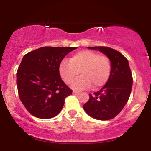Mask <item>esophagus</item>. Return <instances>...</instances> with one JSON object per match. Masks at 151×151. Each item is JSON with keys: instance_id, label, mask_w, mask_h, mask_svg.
I'll return each instance as SVG.
<instances>
[{"instance_id": "1", "label": "esophagus", "mask_w": 151, "mask_h": 151, "mask_svg": "<svg viewBox=\"0 0 151 151\" xmlns=\"http://www.w3.org/2000/svg\"><path fill=\"white\" fill-rule=\"evenodd\" d=\"M73 93H75V94H77V95L80 94V93H81V92H79V91H74Z\"/></svg>"}]
</instances>
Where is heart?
Segmentation results:
<instances>
[{
    "mask_svg": "<svg viewBox=\"0 0 151 151\" xmlns=\"http://www.w3.org/2000/svg\"><path fill=\"white\" fill-rule=\"evenodd\" d=\"M111 65L108 57L89 50L74 54L70 61L63 60L59 67L60 76L70 84L79 72L82 75L72 84L74 89L81 90L92 85L93 89L104 86L110 76Z\"/></svg>",
    "mask_w": 151,
    "mask_h": 151,
    "instance_id": "1",
    "label": "heart"
}]
</instances>
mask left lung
Returning a JSON list of instances; mask_svg holds the SVG:
<instances>
[{
    "instance_id": "8db88e82",
    "label": "left lung",
    "mask_w": 151,
    "mask_h": 151,
    "mask_svg": "<svg viewBox=\"0 0 151 151\" xmlns=\"http://www.w3.org/2000/svg\"><path fill=\"white\" fill-rule=\"evenodd\" d=\"M98 50L109 58L111 70L106 84L99 91L90 93L84 104L88 115L97 120H109L116 116L129 100L133 77L129 62L122 54L107 47H88Z\"/></svg>"
}]
</instances>
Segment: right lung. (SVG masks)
I'll list each match as a JSON object with an SVG mask.
<instances>
[{
	"label": "right lung",
	"mask_w": 151,
	"mask_h": 151,
	"mask_svg": "<svg viewBox=\"0 0 151 151\" xmlns=\"http://www.w3.org/2000/svg\"><path fill=\"white\" fill-rule=\"evenodd\" d=\"M77 47H42L25 55L17 71L19 97L34 116L47 119L61 111L72 90L61 79L59 67Z\"/></svg>",
	"instance_id": "1"
}]
</instances>
